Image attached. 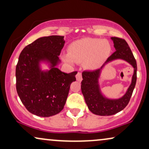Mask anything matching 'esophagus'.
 Segmentation results:
<instances>
[{"label":"esophagus","instance_id":"esophagus-1","mask_svg":"<svg viewBox=\"0 0 149 149\" xmlns=\"http://www.w3.org/2000/svg\"><path fill=\"white\" fill-rule=\"evenodd\" d=\"M76 80H78V81H82V73L80 72H78V73H77L76 75Z\"/></svg>","mask_w":149,"mask_h":149}]
</instances>
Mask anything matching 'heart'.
<instances>
[{
	"label": "heart",
	"mask_w": 149,
	"mask_h": 149,
	"mask_svg": "<svg viewBox=\"0 0 149 149\" xmlns=\"http://www.w3.org/2000/svg\"><path fill=\"white\" fill-rule=\"evenodd\" d=\"M108 41L97 38H85L73 42L68 49V55L64 60L69 64L73 62H85V66L89 70L99 68L108 58L111 53Z\"/></svg>",
	"instance_id": "1"
}]
</instances>
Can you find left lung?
<instances>
[{"mask_svg":"<svg viewBox=\"0 0 149 149\" xmlns=\"http://www.w3.org/2000/svg\"><path fill=\"white\" fill-rule=\"evenodd\" d=\"M116 51L107 58L101 69L82 73L81 91L89 110L93 114L100 116H110L123 110L128 105L135 89L137 80V62L128 44L124 39L111 37ZM116 59H122L130 63L134 69L132 83L124 96L119 99H110L101 92L99 78L105 65Z\"/></svg>","mask_w":149,"mask_h":149,"instance_id":"left-lung-1","label":"left lung"}]
</instances>
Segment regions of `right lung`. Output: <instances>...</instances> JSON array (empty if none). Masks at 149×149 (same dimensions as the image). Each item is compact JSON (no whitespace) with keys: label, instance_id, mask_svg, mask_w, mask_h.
Instances as JSON below:
<instances>
[{"label":"right lung","instance_id":"right-lung-1","mask_svg":"<svg viewBox=\"0 0 149 149\" xmlns=\"http://www.w3.org/2000/svg\"><path fill=\"white\" fill-rule=\"evenodd\" d=\"M65 41L64 36L43 37L26 46L16 67V87L21 102L30 113L48 117L63 110L70 85L77 71L66 73L57 68ZM48 66L42 70L41 64Z\"/></svg>","mask_w":149,"mask_h":149}]
</instances>
